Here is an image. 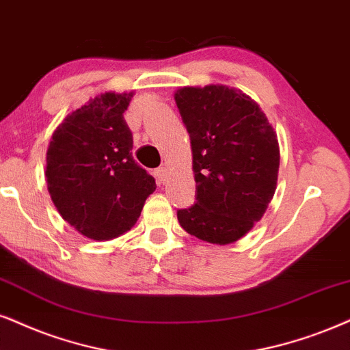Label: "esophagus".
<instances>
[{"mask_svg": "<svg viewBox=\"0 0 350 350\" xmlns=\"http://www.w3.org/2000/svg\"><path fill=\"white\" fill-rule=\"evenodd\" d=\"M166 172H167V170L165 166H160L158 167V170H154V178H157V180H158V184H165V180H166Z\"/></svg>", "mask_w": 350, "mask_h": 350, "instance_id": "esophagus-1", "label": "esophagus"}]
</instances>
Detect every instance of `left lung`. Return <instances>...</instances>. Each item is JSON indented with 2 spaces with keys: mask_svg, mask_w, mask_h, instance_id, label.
Here are the masks:
<instances>
[{
  "mask_svg": "<svg viewBox=\"0 0 350 350\" xmlns=\"http://www.w3.org/2000/svg\"><path fill=\"white\" fill-rule=\"evenodd\" d=\"M176 105L190 135L196 203L178 210L185 231L231 244L262 219L276 189L280 147L250 96L226 85L184 87Z\"/></svg>",
  "mask_w": 350,
  "mask_h": 350,
  "instance_id": "1",
  "label": "left lung"
}]
</instances>
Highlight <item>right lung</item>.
<instances>
[{"mask_svg":"<svg viewBox=\"0 0 350 350\" xmlns=\"http://www.w3.org/2000/svg\"><path fill=\"white\" fill-rule=\"evenodd\" d=\"M132 94H103L64 119L46 152L48 192L82 236L108 241L127 232L154 192L153 176L132 157L124 119Z\"/></svg>","mask_w":350,"mask_h":350,"instance_id":"right-lung-1","label":"right lung"}]
</instances>
